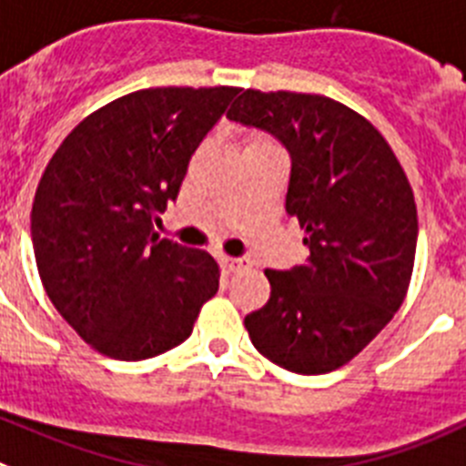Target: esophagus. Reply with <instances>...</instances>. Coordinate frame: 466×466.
Instances as JSON below:
<instances>
[{
    "label": "esophagus",
    "mask_w": 466,
    "mask_h": 466,
    "mask_svg": "<svg viewBox=\"0 0 466 466\" xmlns=\"http://www.w3.org/2000/svg\"><path fill=\"white\" fill-rule=\"evenodd\" d=\"M220 267H223L228 274H234V271H241L248 267V259H241V258H228V255H223L220 258Z\"/></svg>",
    "instance_id": "34e87169"
}]
</instances>
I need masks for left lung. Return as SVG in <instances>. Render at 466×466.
I'll return each instance as SVG.
<instances>
[{"label": "left lung", "mask_w": 466, "mask_h": 466, "mask_svg": "<svg viewBox=\"0 0 466 466\" xmlns=\"http://www.w3.org/2000/svg\"><path fill=\"white\" fill-rule=\"evenodd\" d=\"M228 118L288 148L285 211L309 248L304 264L264 271L269 301L243 325L279 367L334 371L392 320L409 290L418 241L409 178L374 125L322 95L243 90Z\"/></svg>", "instance_id": "obj_1"}]
</instances>
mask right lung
<instances>
[{
	"label": "right lung",
	"instance_id": "add662e5",
	"mask_svg": "<svg viewBox=\"0 0 466 466\" xmlns=\"http://www.w3.org/2000/svg\"><path fill=\"white\" fill-rule=\"evenodd\" d=\"M238 87H148L90 113L50 157L32 246L60 316L113 360L155 358L186 341L218 292L216 259L160 238L192 153Z\"/></svg>",
	"mask_w": 466,
	"mask_h": 466
}]
</instances>
